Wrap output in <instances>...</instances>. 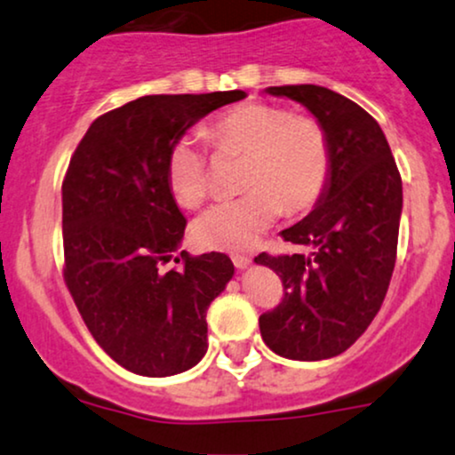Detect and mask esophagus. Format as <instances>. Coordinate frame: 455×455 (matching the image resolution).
<instances>
[{
    "label": "esophagus",
    "instance_id": "1",
    "mask_svg": "<svg viewBox=\"0 0 455 455\" xmlns=\"http://www.w3.org/2000/svg\"><path fill=\"white\" fill-rule=\"evenodd\" d=\"M232 261L238 270H244L251 264V258L249 255H232Z\"/></svg>",
    "mask_w": 455,
    "mask_h": 455
}]
</instances>
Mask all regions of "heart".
I'll list each match as a JSON object with an SVG mask.
<instances>
[{"label": "heart", "mask_w": 455, "mask_h": 455, "mask_svg": "<svg viewBox=\"0 0 455 455\" xmlns=\"http://www.w3.org/2000/svg\"><path fill=\"white\" fill-rule=\"evenodd\" d=\"M204 136L221 157H244L240 189L247 191L196 219L191 234L204 249H253L283 211L287 217L315 211L332 180V142L311 115L249 101L212 116ZM165 179L180 206H200L211 194L206 148L196 138H179L165 159Z\"/></svg>", "instance_id": "1"}]
</instances>
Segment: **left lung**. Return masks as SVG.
<instances>
[{
    "instance_id": "8db88e82",
    "label": "left lung",
    "mask_w": 455,
    "mask_h": 455,
    "mask_svg": "<svg viewBox=\"0 0 455 455\" xmlns=\"http://www.w3.org/2000/svg\"><path fill=\"white\" fill-rule=\"evenodd\" d=\"M266 91L300 101L322 121L334 170L319 206L281 232L308 253L255 258L281 276L285 290L279 307L259 317V332L283 357L328 360L366 332L386 298L396 264L403 180L386 133L355 101L319 84Z\"/></svg>"
}]
</instances>
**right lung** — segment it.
I'll list each match as a JSON object with an SVG mask.
<instances>
[{"label":"right lung","instance_id":"add662e5","mask_svg":"<svg viewBox=\"0 0 455 455\" xmlns=\"http://www.w3.org/2000/svg\"><path fill=\"white\" fill-rule=\"evenodd\" d=\"M244 91L144 95L91 123L63 179V281L91 336L144 377L179 375L208 349L206 311L226 290V253L164 270L185 234L165 159L170 147Z\"/></svg>","mask_w":455,"mask_h":455}]
</instances>
